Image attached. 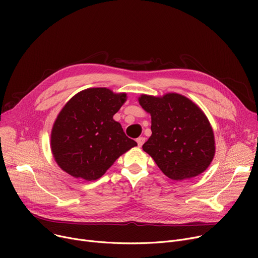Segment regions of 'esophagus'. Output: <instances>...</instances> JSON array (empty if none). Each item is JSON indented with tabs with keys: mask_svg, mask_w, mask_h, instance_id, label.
Here are the masks:
<instances>
[{
	"mask_svg": "<svg viewBox=\"0 0 258 258\" xmlns=\"http://www.w3.org/2000/svg\"><path fill=\"white\" fill-rule=\"evenodd\" d=\"M136 141H137V143H138V146H139V147H141V146L143 145L144 141H145V138H144V137H139Z\"/></svg>",
	"mask_w": 258,
	"mask_h": 258,
	"instance_id": "obj_1",
	"label": "esophagus"
}]
</instances>
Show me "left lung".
<instances>
[{"label": "left lung", "instance_id": "obj_1", "mask_svg": "<svg viewBox=\"0 0 258 258\" xmlns=\"http://www.w3.org/2000/svg\"><path fill=\"white\" fill-rule=\"evenodd\" d=\"M138 101L152 117V136L142 148L162 172L174 181L204 172L214 158L215 140L201 107L178 93L142 94Z\"/></svg>", "mask_w": 258, "mask_h": 258}]
</instances>
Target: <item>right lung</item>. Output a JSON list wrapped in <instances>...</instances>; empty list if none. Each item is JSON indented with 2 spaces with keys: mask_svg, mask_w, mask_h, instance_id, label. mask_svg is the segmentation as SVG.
Listing matches in <instances>:
<instances>
[{
  "mask_svg": "<svg viewBox=\"0 0 258 258\" xmlns=\"http://www.w3.org/2000/svg\"><path fill=\"white\" fill-rule=\"evenodd\" d=\"M126 99V93L90 88L64 104L54 121L50 143L63 171L76 179L97 180L121 155L137 146L113 119Z\"/></svg>",
  "mask_w": 258,
  "mask_h": 258,
  "instance_id": "1",
  "label": "right lung"
}]
</instances>
